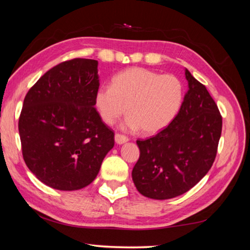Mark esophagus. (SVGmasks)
Returning a JSON list of instances; mask_svg holds the SVG:
<instances>
[{"mask_svg":"<svg viewBox=\"0 0 250 250\" xmlns=\"http://www.w3.org/2000/svg\"><path fill=\"white\" fill-rule=\"evenodd\" d=\"M114 140H116V142L118 145H124L125 144L126 141H128V137L124 136V134H120V133H117L116 136H114Z\"/></svg>","mask_w":250,"mask_h":250,"instance_id":"obj_1","label":"esophagus"}]
</instances>
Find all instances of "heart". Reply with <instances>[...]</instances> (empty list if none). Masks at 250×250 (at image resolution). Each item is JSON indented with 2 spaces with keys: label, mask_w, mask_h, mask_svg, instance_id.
Listing matches in <instances>:
<instances>
[{
  "label": "heart",
  "mask_w": 250,
  "mask_h": 250,
  "mask_svg": "<svg viewBox=\"0 0 250 250\" xmlns=\"http://www.w3.org/2000/svg\"><path fill=\"white\" fill-rule=\"evenodd\" d=\"M182 100L184 85L176 75L130 68L114 75L111 86L98 89L94 105L106 125L114 124L128 106L129 116L122 128L154 134L171 124Z\"/></svg>",
  "instance_id": "1"
}]
</instances>
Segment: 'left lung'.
<instances>
[{"label":"left lung","mask_w":250,"mask_h":250,"mask_svg":"<svg viewBox=\"0 0 250 250\" xmlns=\"http://www.w3.org/2000/svg\"><path fill=\"white\" fill-rule=\"evenodd\" d=\"M188 91L176 118L146 140H138L140 157L132 180L141 195L165 200L180 196L207 175L215 161L223 118L204 84L186 69Z\"/></svg>","instance_id":"obj_1"}]
</instances>
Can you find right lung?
Masks as SVG:
<instances>
[{"label": "right lung", "instance_id": "add662e5", "mask_svg": "<svg viewBox=\"0 0 250 250\" xmlns=\"http://www.w3.org/2000/svg\"><path fill=\"white\" fill-rule=\"evenodd\" d=\"M98 61L73 59L53 66L29 90L19 119L22 153L49 187H86L114 146V133L94 108Z\"/></svg>", "mask_w": 250, "mask_h": 250}]
</instances>
